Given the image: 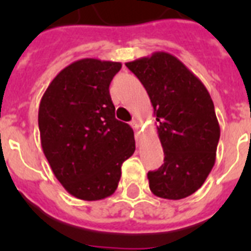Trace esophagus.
<instances>
[{"label":"esophagus","instance_id":"obj_1","mask_svg":"<svg viewBox=\"0 0 251 251\" xmlns=\"http://www.w3.org/2000/svg\"><path fill=\"white\" fill-rule=\"evenodd\" d=\"M131 126H133L134 131H135V135H137V141H139V139H141V121L133 120V121H131Z\"/></svg>","mask_w":251,"mask_h":251}]
</instances>
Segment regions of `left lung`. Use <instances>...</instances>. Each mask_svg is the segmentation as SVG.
I'll list each match as a JSON object with an SVG mask.
<instances>
[{
  "label": "left lung",
  "instance_id": "8db88e82",
  "mask_svg": "<svg viewBox=\"0 0 251 251\" xmlns=\"http://www.w3.org/2000/svg\"><path fill=\"white\" fill-rule=\"evenodd\" d=\"M147 91L164 164L147 173L150 189L164 199L186 198L198 190L216 159L220 126L204 84L185 65L165 52L127 62Z\"/></svg>",
  "mask_w": 251,
  "mask_h": 251
}]
</instances>
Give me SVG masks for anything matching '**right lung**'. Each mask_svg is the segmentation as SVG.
<instances>
[{
    "label": "right lung",
    "instance_id": "obj_1",
    "mask_svg": "<svg viewBox=\"0 0 251 251\" xmlns=\"http://www.w3.org/2000/svg\"><path fill=\"white\" fill-rule=\"evenodd\" d=\"M120 62L83 58L61 70L39 106L41 147L69 194L100 201L116 191L122 163L135 151L134 131L118 121L109 84Z\"/></svg>",
    "mask_w": 251,
    "mask_h": 251
}]
</instances>
